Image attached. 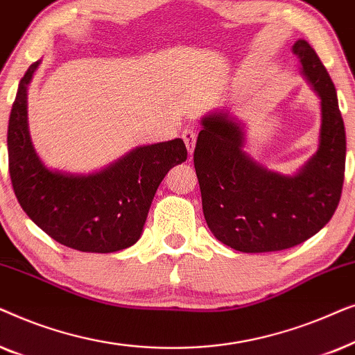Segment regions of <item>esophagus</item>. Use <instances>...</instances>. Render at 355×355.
I'll return each instance as SVG.
<instances>
[{
	"instance_id": "34e87169",
	"label": "esophagus",
	"mask_w": 355,
	"mask_h": 355,
	"mask_svg": "<svg viewBox=\"0 0 355 355\" xmlns=\"http://www.w3.org/2000/svg\"><path fill=\"white\" fill-rule=\"evenodd\" d=\"M182 140H184V144H186L189 153L192 155L193 147H196V140H197V129L193 128V125H189V128L184 129L182 130Z\"/></svg>"
}]
</instances>
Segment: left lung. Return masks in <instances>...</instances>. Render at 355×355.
<instances>
[{
  "mask_svg": "<svg viewBox=\"0 0 355 355\" xmlns=\"http://www.w3.org/2000/svg\"><path fill=\"white\" fill-rule=\"evenodd\" d=\"M302 72L322 100L320 147L295 174L268 171L242 152L244 134L226 113L202 121L193 166L213 236L245 254L276 252L307 241L336 211L346 166V130L336 89L305 40L293 46Z\"/></svg>",
  "mask_w": 355,
  "mask_h": 355,
  "instance_id": "obj_1",
  "label": "left lung"
}]
</instances>
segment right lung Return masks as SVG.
<instances>
[{"label": "right lung", "instance_id": "add662e5", "mask_svg": "<svg viewBox=\"0 0 355 355\" xmlns=\"http://www.w3.org/2000/svg\"><path fill=\"white\" fill-rule=\"evenodd\" d=\"M21 79L8 125L9 176L22 210L60 244L110 254L139 241L155 192L169 169L186 162L181 139L132 150L103 171L74 176L50 171L37 157L27 128V84Z\"/></svg>", "mask_w": 355, "mask_h": 355}]
</instances>
